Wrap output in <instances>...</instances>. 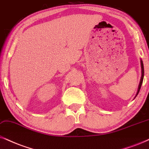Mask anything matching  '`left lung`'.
Segmentation results:
<instances>
[{
	"instance_id": "1",
	"label": "left lung",
	"mask_w": 149,
	"mask_h": 149,
	"mask_svg": "<svg viewBox=\"0 0 149 149\" xmlns=\"http://www.w3.org/2000/svg\"><path fill=\"white\" fill-rule=\"evenodd\" d=\"M140 63H141V69H142V76H141V79H140V84H139V86H138V89H137V93L136 95H135V97L134 98L136 97V96L137 95V94H138L139 91H140V88H141V86H142V82H143V79H144V65H143V62L142 60H140Z\"/></svg>"
}]
</instances>
